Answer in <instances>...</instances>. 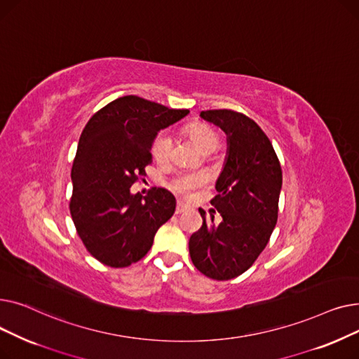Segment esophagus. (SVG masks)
Instances as JSON below:
<instances>
[{
    "mask_svg": "<svg viewBox=\"0 0 359 359\" xmlns=\"http://www.w3.org/2000/svg\"><path fill=\"white\" fill-rule=\"evenodd\" d=\"M187 210H189V206H187L186 203L179 202L177 206H176V214H182V212H184V211H187Z\"/></svg>",
    "mask_w": 359,
    "mask_h": 359,
    "instance_id": "1",
    "label": "esophagus"
}]
</instances>
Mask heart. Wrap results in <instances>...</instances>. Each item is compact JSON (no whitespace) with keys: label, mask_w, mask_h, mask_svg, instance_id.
Listing matches in <instances>:
<instances>
[{"label":"heart","mask_w":359,"mask_h":359,"mask_svg":"<svg viewBox=\"0 0 359 359\" xmlns=\"http://www.w3.org/2000/svg\"><path fill=\"white\" fill-rule=\"evenodd\" d=\"M187 135L195 142V145L202 151L203 154H210L218 147L219 137L210 125L205 123H195L186 129ZM172 151V137L168 132H161L156 138L153 144V156L157 161H165ZM205 176L201 173H184L179 175L172 186L173 189L179 194H189L191 191L196 189V187L202 186L205 183Z\"/></svg>","instance_id":"heart-1"}]
</instances>
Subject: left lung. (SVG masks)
Returning <instances> with one entry per match:
<instances>
[{
  "instance_id": "8db88e82",
  "label": "left lung",
  "mask_w": 359,
  "mask_h": 359,
  "mask_svg": "<svg viewBox=\"0 0 359 359\" xmlns=\"http://www.w3.org/2000/svg\"><path fill=\"white\" fill-rule=\"evenodd\" d=\"M227 135V154L215 182L219 192L211 203L214 215L191 236L189 253L195 268L205 276L227 280L246 272L266 248L278 219L282 170L275 149L257 123L233 110L201 111Z\"/></svg>"
}]
</instances>
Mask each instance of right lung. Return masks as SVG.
<instances>
[{
    "label": "right lung",
    "mask_w": 359,
    "mask_h": 359,
    "mask_svg": "<svg viewBox=\"0 0 359 359\" xmlns=\"http://www.w3.org/2000/svg\"><path fill=\"white\" fill-rule=\"evenodd\" d=\"M189 110L168 109L137 96L106 104L88 121L79 141L71 180L69 211L88 253L110 268L142 259L154 236L176 211V198L163 187L142 196L130 186L153 163L158 132Z\"/></svg>",
    "instance_id": "add662e5"
}]
</instances>
